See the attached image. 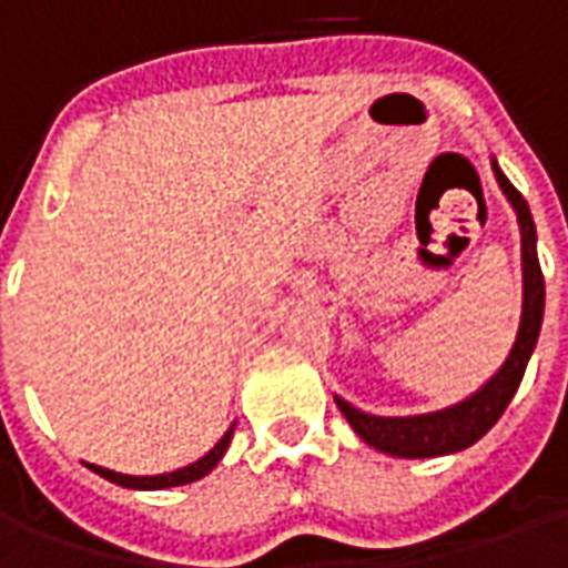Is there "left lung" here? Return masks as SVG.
<instances>
[{"label": "left lung", "mask_w": 568, "mask_h": 568, "mask_svg": "<svg viewBox=\"0 0 568 568\" xmlns=\"http://www.w3.org/2000/svg\"><path fill=\"white\" fill-rule=\"evenodd\" d=\"M493 173L499 182L501 194L517 212L520 224V258H524V313H520V328L514 341L511 353L501 362V368L489 377L475 395H468L465 402L435 414H419V417H374L358 410L344 398L334 395V402L341 407L346 423L353 426L358 438L371 444L374 450L402 456V459H428V456H447L471 447L475 440L487 435L496 426V419L505 414V407L517 393V386L524 381L526 362L536 349L538 332H541V316H545V276L538 267L536 252V224L532 212L526 206L524 194L508 182V175L501 173L499 163L493 161Z\"/></svg>", "instance_id": "8db88e82"}]
</instances>
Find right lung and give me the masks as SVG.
<instances>
[{
    "label": "right lung",
    "instance_id": "add662e5",
    "mask_svg": "<svg viewBox=\"0 0 568 568\" xmlns=\"http://www.w3.org/2000/svg\"><path fill=\"white\" fill-rule=\"evenodd\" d=\"M231 438H234V426L227 428L222 435V440L212 447L203 459H197V463L185 465V468H179V471H170V475H154V477H136V475H118V471H109V468H103V465H91L88 463V468L91 471H97L100 477H105V480H112V484H118V487H128V489H166V487H182V484H191V480H200L203 475H210L215 465L222 463L224 450H227V444H231Z\"/></svg>",
    "mask_w": 568,
    "mask_h": 568
}]
</instances>
